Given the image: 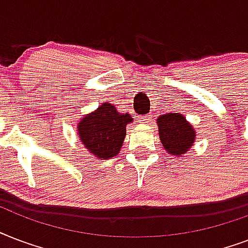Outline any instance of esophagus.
<instances>
[{
  "label": "esophagus",
  "instance_id": "obj_1",
  "mask_svg": "<svg viewBox=\"0 0 248 248\" xmlns=\"http://www.w3.org/2000/svg\"><path fill=\"white\" fill-rule=\"evenodd\" d=\"M151 115H142V116H140V123L141 124H149V123L151 122Z\"/></svg>",
  "mask_w": 248,
  "mask_h": 248
}]
</instances>
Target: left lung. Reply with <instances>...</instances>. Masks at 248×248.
<instances>
[{
    "label": "left lung",
    "instance_id": "left-lung-1",
    "mask_svg": "<svg viewBox=\"0 0 248 248\" xmlns=\"http://www.w3.org/2000/svg\"><path fill=\"white\" fill-rule=\"evenodd\" d=\"M159 137L163 147L170 155L185 154L195 141V130L182 114L173 112L159 116Z\"/></svg>",
    "mask_w": 248,
    "mask_h": 248
}]
</instances>
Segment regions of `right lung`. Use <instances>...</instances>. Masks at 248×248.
Returning <instances> with one entry per match:
<instances>
[{"instance_id": "1", "label": "right lung", "mask_w": 248, "mask_h": 248, "mask_svg": "<svg viewBox=\"0 0 248 248\" xmlns=\"http://www.w3.org/2000/svg\"><path fill=\"white\" fill-rule=\"evenodd\" d=\"M133 122L129 114H120L111 103H102L78 122L80 141L98 159H111L119 154L126 134V125Z\"/></svg>"}]
</instances>
